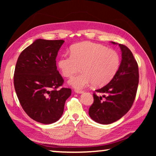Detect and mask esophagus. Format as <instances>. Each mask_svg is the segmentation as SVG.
<instances>
[{"label":"esophagus","mask_w":156,"mask_h":156,"mask_svg":"<svg viewBox=\"0 0 156 156\" xmlns=\"http://www.w3.org/2000/svg\"><path fill=\"white\" fill-rule=\"evenodd\" d=\"M75 92L77 94H82L83 93V91L80 90V89H75Z\"/></svg>","instance_id":"1"}]
</instances>
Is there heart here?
Returning a JSON list of instances; mask_svg holds the SVG:
<instances>
[{
  "instance_id": "1",
  "label": "heart",
  "mask_w": 156,
  "mask_h": 156,
  "mask_svg": "<svg viewBox=\"0 0 156 156\" xmlns=\"http://www.w3.org/2000/svg\"><path fill=\"white\" fill-rule=\"evenodd\" d=\"M70 51L71 55L60 56L58 67L66 78H72L82 67L83 72L69 82L76 89L91 83L96 87L103 86L112 80L119 69V55L101 44L82 42L71 47Z\"/></svg>"
}]
</instances>
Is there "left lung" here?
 Listing matches in <instances>:
<instances>
[{"label": "left lung", "mask_w": 156, "mask_h": 156, "mask_svg": "<svg viewBox=\"0 0 156 156\" xmlns=\"http://www.w3.org/2000/svg\"><path fill=\"white\" fill-rule=\"evenodd\" d=\"M113 44H116L112 42ZM122 61L117 73L107 85L96 89L94 102L89 109L95 122L108 125L120 119L127 113L136 98L139 83L138 65L127 47L119 44Z\"/></svg>", "instance_id": "obj_1"}]
</instances>
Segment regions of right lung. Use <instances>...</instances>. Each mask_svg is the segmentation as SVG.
Returning a JSON list of instances; mask_svg holds the SVG:
<instances>
[{
    "label": "right lung",
    "mask_w": 156,
    "mask_h": 156,
    "mask_svg": "<svg viewBox=\"0 0 156 156\" xmlns=\"http://www.w3.org/2000/svg\"><path fill=\"white\" fill-rule=\"evenodd\" d=\"M63 40L38 39L20 53L14 84L21 107L36 122L51 124L61 117L72 89L61 87L64 80L57 70L56 56Z\"/></svg>",
    "instance_id": "add662e5"
}]
</instances>
